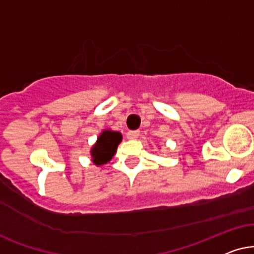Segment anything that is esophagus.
<instances>
[{
	"mask_svg": "<svg viewBox=\"0 0 254 254\" xmlns=\"http://www.w3.org/2000/svg\"><path fill=\"white\" fill-rule=\"evenodd\" d=\"M127 139H136V138L139 137V131L138 130L129 131V132L127 133Z\"/></svg>",
	"mask_w": 254,
	"mask_h": 254,
	"instance_id": "obj_1",
	"label": "esophagus"
}]
</instances>
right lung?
Here are the masks:
<instances>
[{
	"mask_svg": "<svg viewBox=\"0 0 254 254\" xmlns=\"http://www.w3.org/2000/svg\"><path fill=\"white\" fill-rule=\"evenodd\" d=\"M122 140V134L115 131H103L92 148V157L95 165H103L110 161Z\"/></svg>",
	"mask_w": 254,
	"mask_h": 254,
	"instance_id": "right-lung-1",
	"label": "right lung"
}]
</instances>
